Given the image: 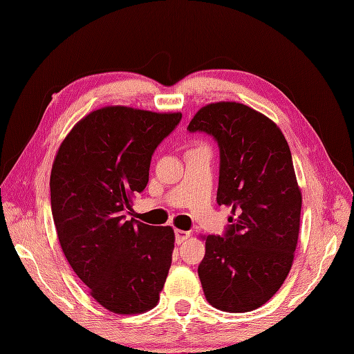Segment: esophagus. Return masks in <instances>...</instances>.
<instances>
[{
  "label": "esophagus",
  "mask_w": 354,
  "mask_h": 354,
  "mask_svg": "<svg viewBox=\"0 0 354 354\" xmlns=\"http://www.w3.org/2000/svg\"><path fill=\"white\" fill-rule=\"evenodd\" d=\"M175 236H176V243H183V242H185L189 236H192V232L176 229V230H175Z\"/></svg>",
  "instance_id": "1"
}]
</instances>
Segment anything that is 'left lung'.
Returning <instances> with one entry per match:
<instances>
[{
    "label": "left lung",
    "instance_id": "8db88e82",
    "mask_svg": "<svg viewBox=\"0 0 354 354\" xmlns=\"http://www.w3.org/2000/svg\"><path fill=\"white\" fill-rule=\"evenodd\" d=\"M218 142L216 203L232 209L224 238L207 234L198 278L206 301L225 313L257 310L293 265L302 194L279 127L247 104L203 106L188 124Z\"/></svg>",
    "mask_w": 354,
    "mask_h": 354
}]
</instances>
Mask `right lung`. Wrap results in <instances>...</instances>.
<instances>
[{"label": "right lung", "instance_id": "add662e5", "mask_svg": "<svg viewBox=\"0 0 354 354\" xmlns=\"http://www.w3.org/2000/svg\"><path fill=\"white\" fill-rule=\"evenodd\" d=\"M183 118L106 106L76 122L50 171V205L62 252L89 295L115 314L160 301L175 248L170 225L125 221L149 179L152 153Z\"/></svg>", "mask_w": 354, "mask_h": 354}]
</instances>
